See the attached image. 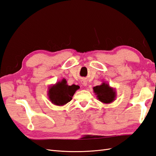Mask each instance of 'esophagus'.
Masks as SVG:
<instances>
[{
  "label": "esophagus",
  "mask_w": 156,
  "mask_h": 156,
  "mask_svg": "<svg viewBox=\"0 0 156 156\" xmlns=\"http://www.w3.org/2000/svg\"><path fill=\"white\" fill-rule=\"evenodd\" d=\"M81 82H82V84H83V85L84 87H87V82L86 81H84V80H83Z\"/></svg>",
  "instance_id": "esophagus-1"
}]
</instances>
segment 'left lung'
<instances>
[{
  "label": "left lung",
  "mask_w": 156,
  "mask_h": 156,
  "mask_svg": "<svg viewBox=\"0 0 156 156\" xmlns=\"http://www.w3.org/2000/svg\"><path fill=\"white\" fill-rule=\"evenodd\" d=\"M93 90L98 100L103 103L108 104L116 100V89L110 87L109 84L105 82H103L100 85L94 87Z\"/></svg>",
  "instance_id": "obj_1"
}]
</instances>
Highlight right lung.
Listing matches in <instances>:
<instances>
[{
    "label": "right lung",
    "instance_id": "1",
    "mask_svg": "<svg viewBox=\"0 0 156 156\" xmlns=\"http://www.w3.org/2000/svg\"><path fill=\"white\" fill-rule=\"evenodd\" d=\"M79 88L78 85L75 84L69 86L67 84L66 80L63 79L61 81L49 87L48 95L53 104L62 106L72 100L74 94Z\"/></svg>",
    "mask_w": 156,
    "mask_h": 156
}]
</instances>
